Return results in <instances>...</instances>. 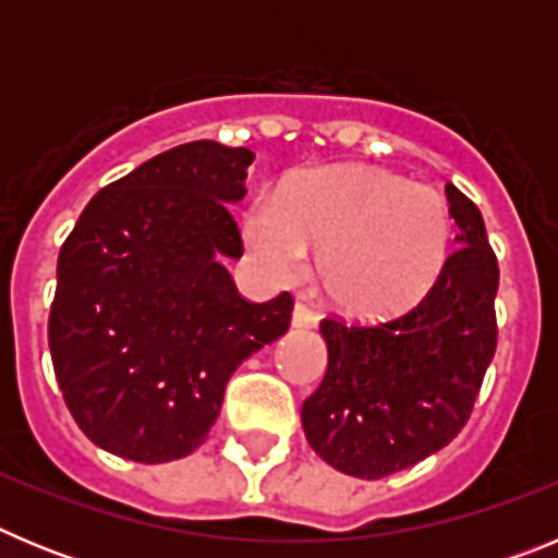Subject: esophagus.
I'll return each mask as SVG.
<instances>
[{
  "label": "esophagus",
  "instance_id": "esophagus-1",
  "mask_svg": "<svg viewBox=\"0 0 558 558\" xmlns=\"http://www.w3.org/2000/svg\"><path fill=\"white\" fill-rule=\"evenodd\" d=\"M290 324H293L295 329H313L315 324H318V315H315L310 307H304V304H295Z\"/></svg>",
  "mask_w": 558,
  "mask_h": 558
}]
</instances>
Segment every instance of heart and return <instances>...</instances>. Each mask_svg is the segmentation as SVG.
<instances>
[{"instance_id": "1", "label": "heart", "mask_w": 558, "mask_h": 558, "mask_svg": "<svg viewBox=\"0 0 558 558\" xmlns=\"http://www.w3.org/2000/svg\"><path fill=\"white\" fill-rule=\"evenodd\" d=\"M259 263L288 276L318 251V284L349 315H397L436 284L450 256L452 211L441 192L379 167L302 172L245 215Z\"/></svg>"}]
</instances>
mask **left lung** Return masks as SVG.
I'll return each mask as SVG.
<instances>
[{
    "mask_svg": "<svg viewBox=\"0 0 558 558\" xmlns=\"http://www.w3.org/2000/svg\"><path fill=\"white\" fill-rule=\"evenodd\" d=\"M458 245L425 299L379 324L324 318L327 374L304 399L307 441L329 466L379 481L447 447L470 422L497 349V256L483 215L447 184Z\"/></svg>",
    "mask_w": 558,
    "mask_h": 558,
    "instance_id": "8db88e82",
    "label": "left lung"
}]
</instances>
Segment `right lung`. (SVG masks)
Masks as SVG:
<instances>
[{"mask_svg":"<svg viewBox=\"0 0 558 558\" xmlns=\"http://www.w3.org/2000/svg\"><path fill=\"white\" fill-rule=\"evenodd\" d=\"M248 147L190 142L88 201L58 254L49 352L63 402L97 447L140 463L190 456L226 383L282 338L293 295L248 302L223 256H243L229 204Z\"/></svg>","mask_w":558,"mask_h":558,"instance_id":"1","label":"right lung"}]
</instances>
